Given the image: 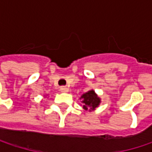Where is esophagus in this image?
I'll use <instances>...</instances> for the list:
<instances>
[{
  "label": "esophagus",
  "instance_id": "esophagus-1",
  "mask_svg": "<svg viewBox=\"0 0 152 152\" xmlns=\"http://www.w3.org/2000/svg\"><path fill=\"white\" fill-rule=\"evenodd\" d=\"M60 91H61V92H63V93H66V92L69 91V89H68L66 86H61V87L60 88Z\"/></svg>",
  "mask_w": 152,
  "mask_h": 152
}]
</instances>
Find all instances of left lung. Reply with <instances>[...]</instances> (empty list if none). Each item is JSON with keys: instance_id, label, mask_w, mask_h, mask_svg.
<instances>
[{"instance_id": "1", "label": "left lung", "mask_w": 152, "mask_h": 152, "mask_svg": "<svg viewBox=\"0 0 152 152\" xmlns=\"http://www.w3.org/2000/svg\"><path fill=\"white\" fill-rule=\"evenodd\" d=\"M80 99H82V103L83 104V109L93 111L95 108H97L100 104V99L98 97V95L95 93L93 90H91L85 93H83Z\"/></svg>"}]
</instances>
